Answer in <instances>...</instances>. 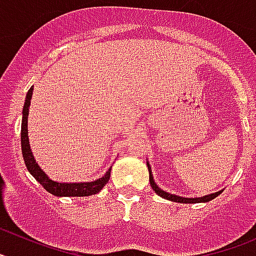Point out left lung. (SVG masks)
<instances>
[{"mask_svg":"<svg viewBox=\"0 0 256 256\" xmlns=\"http://www.w3.org/2000/svg\"><path fill=\"white\" fill-rule=\"evenodd\" d=\"M146 164H148V174H150L151 187H152V190L155 191L156 195H159L160 198H165V200H170V201H174V202H180V204H198V202H208V201L216 198V196L220 195L222 192H223V190H220V191L216 192V194H210V195L201 196V198H182V196L174 195V194H169V192H165L164 190H162L158 184H156L155 180H154L152 170H151L150 164H148V162H146Z\"/></svg>","mask_w":256,"mask_h":256,"instance_id":"8db88e82","label":"left lung"}]
</instances>
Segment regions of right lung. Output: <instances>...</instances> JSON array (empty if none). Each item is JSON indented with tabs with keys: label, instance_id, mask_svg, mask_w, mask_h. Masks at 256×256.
Segmentation results:
<instances>
[{
	"label": "right lung",
	"instance_id": "right-lung-1",
	"mask_svg": "<svg viewBox=\"0 0 256 256\" xmlns=\"http://www.w3.org/2000/svg\"><path fill=\"white\" fill-rule=\"evenodd\" d=\"M32 94H33V86L28 91L26 97V104L22 108V158H24V162L28 169L29 173L40 182V184L50 192L51 195H55L58 198H82V196H91L102 190L106 183L108 182L110 178V172L112 168H108V170L104 174L102 177L98 178L92 182H76V183H68V182H58L50 178L46 174V172L42 170L38 162H36L34 155L32 152L30 144H29V137H28V115H29V106H30Z\"/></svg>",
	"mask_w": 256,
	"mask_h": 256
}]
</instances>
